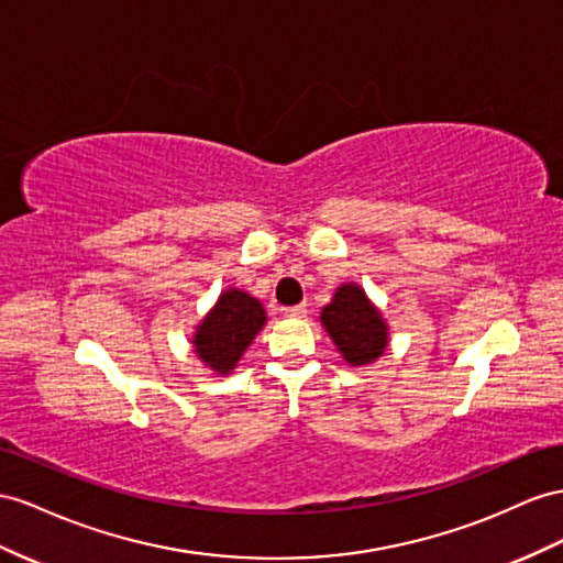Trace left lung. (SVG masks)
Wrapping results in <instances>:
<instances>
[{
  "label": "left lung",
  "instance_id": "obj_1",
  "mask_svg": "<svg viewBox=\"0 0 563 563\" xmlns=\"http://www.w3.org/2000/svg\"><path fill=\"white\" fill-rule=\"evenodd\" d=\"M266 323V311L247 292L230 287L197 328L195 352L219 373L235 368L244 350Z\"/></svg>",
  "mask_w": 563,
  "mask_h": 563
}]
</instances>
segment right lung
<instances>
[{
    "mask_svg": "<svg viewBox=\"0 0 563 563\" xmlns=\"http://www.w3.org/2000/svg\"><path fill=\"white\" fill-rule=\"evenodd\" d=\"M321 321L350 364H371L387 347V325L358 285H342L323 309Z\"/></svg>",
    "mask_w": 563,
    "mask_h": 563,
    "instance_id": "1",
    "label": "right lung"
}]
</instances>
